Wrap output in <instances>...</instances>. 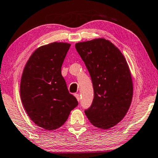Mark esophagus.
<instances>
[{"label": "esophagus", "instance_id": "1", "mask_svg": "<svg viewBox=\"0 0 158 158\" xmlns=\"http://www.w3.org/2000/svg\"><path fill=\"white\" fill-rule=\"evenodd\" d=\"M74 96L76 97V98L77 99V101L79 102L80 101V96H79V95L78 94H74Z\"/></svg>", "mask_w": 158, "mask_h": 158}]
</instances>
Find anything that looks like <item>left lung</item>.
<instances>
[{
    "label": "left lung",
    "mask_w": 158,
    "mask_h": 158,
    "mask_svg": "<svg viewBox=\"0 0 158 158\" xmlns=\"http://www.w3.org/2000/svg\"><path fill=\"white\" fill-rule=\"evenodd\" d=\"M75 48L94 87V100L85 114L100 129L115 126L127 114L133 96V83L126 60L114 44L105 39L79 42Z\"/></svg>",
    "instance_id": "8db88e82"
}]
</instances>
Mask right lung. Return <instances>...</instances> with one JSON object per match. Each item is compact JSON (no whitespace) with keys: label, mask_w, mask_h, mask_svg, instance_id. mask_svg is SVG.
Masks as SVG:
<instances>
[{"label":"right lung","mask_w":158,"mask_h":158,"mask_svg":"<svg viewBox=\"0 0 158 158\" xmlns=\"http://www.w3.org/2000/svg\"><path fill=\"white\" fill-rule=\"evenodd\" d=\"M71 45L54 43L35 51L22 73L20 96L32 121L47 130L64 124L78 101L69 94L61 67Z\"/></svg>","instance_id":"1"}]
</instances>
